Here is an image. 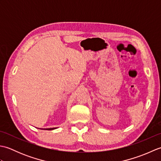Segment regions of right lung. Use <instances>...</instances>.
<instances>
[{"label":"right lung","instance_id":"right-lung-1","mask_svg":"<svg viewBox=\"0 0 161 161\" xmlns=\"http://www.w3.org/2000/svg\"><path fill=\"white\" fill-rule=\"evenodd\" d=\"M56 129V128H49V129H45L46 130H53V129Z\"/></svg>","mask_w":161,"mask_h":161}]
</instances>
